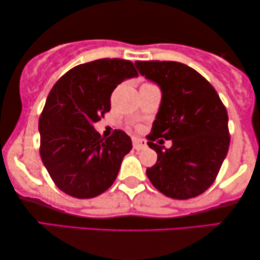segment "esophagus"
I'll use <instances>...</instances> for the list:
<instances>
[{"label":"esophagus","instance_id":"1","mask_svg":"<svg viewBox=\"0 0 260 260\" xmlns=\"http://www.w3.org/2000/svg\"><path fill=\"white\" fill-rule=\"evenodd\" d=\"M133 147L138 151L145 149L146 147V141L144 139H139V138H133Z\"/></svg>","mask_w":260,"mask_h":260}]
</instances>
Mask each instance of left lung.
I'll use <instances>...</instances> for the list:
<instances>
[{
    "label": "left lung",
    "instance_id": "left-lung-1",
    "mask_svg": "<svg viewBox=\"0 0 260 260\" xmlns=\"http://www.w3.org/2000/svg\"><path fill=\"white\" fill-rule=\"evenodd\" d=\"M139 73L158 85L162 100L147 139L157 162L146 169L152 185L173 199L205 192L229 149L228 114L211 84L187 64L174 61H136ZM157 137L172 140L166 149Z\"/></svg>",
    "mask_w": 260,
    "mask_h": 260
}]
</instances>
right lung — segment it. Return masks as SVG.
Here are the masks:
<instances>
[{
    "mask_svg": "<svg viewBox=\"0 0 260 260\" xmlns=\"http://www.w3.org/2000/svg\"><path fill=\"white\" fill-rule=\"evenodd\" d=\"M136 77L131 61L102 58L77 66L51 88L39 117L41 157L67 194L93 198L114 183L132 140L120 129L101 138L93 123L110 110L115 87Z\"/></svg>",
    "mask_w": 260,
    "mask_h": 260,
    "instance_id": "add662e5",
    "label": "right lung"
}]
</instances>
